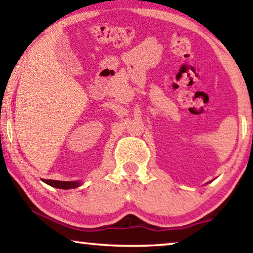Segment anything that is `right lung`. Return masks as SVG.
Segmentation results:
<instances>
[{"label":"right lung","mask_w":253,"mask_h":253,"mask_svg":"<svg viewBox=\"0 0 253 253\" xmlns=\"http://www.w3.org/2000/svg\"><path fill=\"white\" fill-rule=\"evenodd\" d=\"M42 181L49 184V186L54 188H58V189H74L82 186L81 181H58V180H47L42 179Z\"/></svg>","instance_id":"right-lung-1"}]
</instances>
